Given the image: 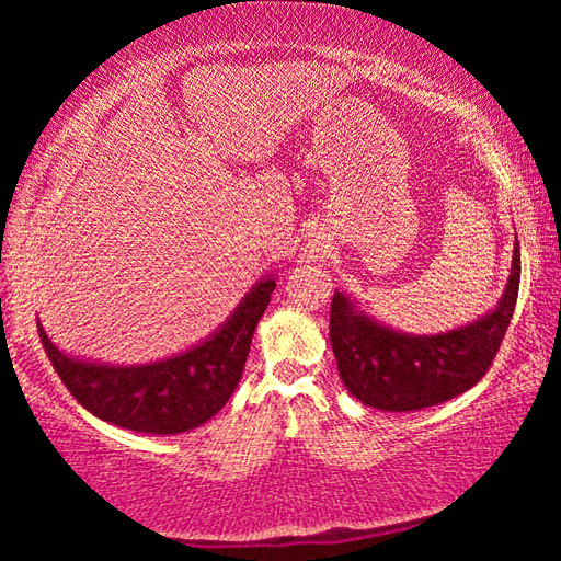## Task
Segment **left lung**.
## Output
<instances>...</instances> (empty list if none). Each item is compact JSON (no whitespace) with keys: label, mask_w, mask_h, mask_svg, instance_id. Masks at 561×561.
I'll list each match as a JSON object with an SVG mask.
<instances>
[{"label":"left lung","mask_w":561,"mask_h":561,"mask_svg":"<svg viewBox=\"0 0 561 561\" xmlns=\"http://www.w3.org/2000/svg\"><path fill=\"white\" fill-rule=\"evenodd\" d=\"M519 242L497 309L470 327L438 336H405L354 311L344 294L331 299L329 334L339 376L360 403L378 411H421L450 401L490 371L515 314Z\"/></svg>","instance_id":"left-lung-1"}]
</instances>
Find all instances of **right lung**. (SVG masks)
Masks as SVG:
<instances>
[{
  "instance_id": "add662e5",
  "label": "right lung",
  "mask_w": 561,
  "mask_h": 561,
  "mask_svg": "<svg viewBox=\"0 0 561 561\" xmlns=\"http://www.w3.org/2000/svg\"><path fill=\"white\" fill-rule=\"evenodd\" d=\"M274 287V279L260 282L213 339L150 366L81 364L64 356L42 327L39 339L61 383L89 413L126 431L175 435L210 421L230 401Z\"/></svg>"
}]
</instances>
